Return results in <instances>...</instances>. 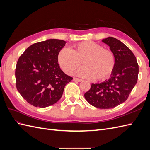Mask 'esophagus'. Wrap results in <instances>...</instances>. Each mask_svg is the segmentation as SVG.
<instances>
[{
  "instance_id": "obj_1",
  "label": "esophagus",
  "mask_w": 150,
  "mask_h": 150,
  "mask_svg": "<svg viewBox=\"0 0 150 150\" xmlns=\"http://www.w3.org/2000/svg\"><path fill=\"white\" fill-rule=\"evenodd\" d=\"M73 81H77V82H81L83 80L81 79H79V78H73Z\"/></svg>"
}]
</instances>
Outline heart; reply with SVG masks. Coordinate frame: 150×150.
<instances>
[{
  "label": "heart",
  "instance_id": "obj_1",
  "mask_svg": "<svg viewBox=\"0 0 150 150\" xmlns=\"http://www.w3.org/2000/svg\"><path fill=\"white\" fill-rule=\"evenodd\" d=\"M57 62L66 74H73L83 61L84 67L78 74L87 79L105 80L114 71L116 60L113 52L90 40L74 44L69 50L63 48L57 56Z\"/></svg>",
  "mask_w": 150,
  "mask_h": 150
}]
</instances>
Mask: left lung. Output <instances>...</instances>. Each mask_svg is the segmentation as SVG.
<instances>
[{
  "label": "left lung",
  "instance_id": "8db88e82",
  "mask_svg": "<svg viewBox=\"0 0 150 150\" xmlns=\"http://www.w3.org/2000/svg\"><path fill=\"white\" fill-rule=\"evenodd\" d=\"M102 41L110 46L114 54L115 69L109 79L101 83L92 84L84 97L94 107L111 109L128 99L137 83L139 67L134 54L120 40L108 37Z\"/></svg>",
  "mask_w": 150,
  "mask_h": 150
}]
</instances>
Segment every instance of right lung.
<instances>
[{"instance_id": "1", "label": "right lung", "mask_w": 150, "mask_h": 150, "mask_svg": "<svg viewBox=\"0 0 150 150\" xmlns=\"http://www.w3.org/2000/svg\"><path fill=\"white\" fill-rule=\"evenodd\" d=\"M66 42L48 39L27 48L17 61L16 88L25 100L35 107L46 108L61 99L72 77L60 68L57 54Z\"/></svg>"}]
</instances>
